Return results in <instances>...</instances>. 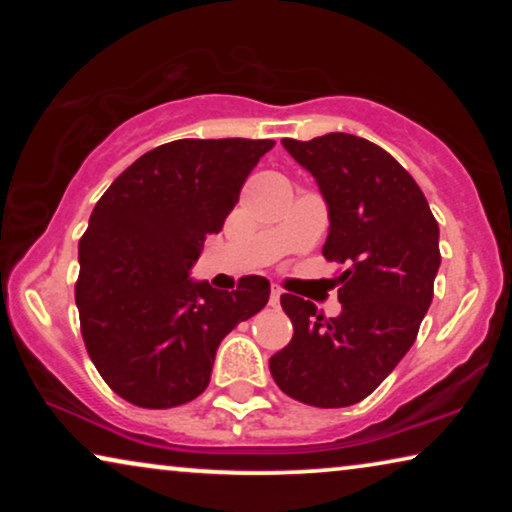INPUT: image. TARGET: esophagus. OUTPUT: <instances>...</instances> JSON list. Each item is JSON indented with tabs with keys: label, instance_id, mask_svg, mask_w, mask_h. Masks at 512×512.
<instances>
[{
	"label": "esophagus",
	"instance_id": "esophagus-1",
	"mask_svg": "<svg viewBox=\"0 0 512 512\" xmlns=\"http://www.w3.org/2000/svg\"><path fill=\"white\" fill-rule=\"evenodd\" d=\"M279 298H282V289H279V286H272V289H270V305H279Z\"/></svg>",
	"mask_w": 512,
	"mask_h": 512
}]
</instances>
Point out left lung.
<instances>
[{"label":"left lung","instance_id":"obj_1","mask_svg":"<svg viewBox=\"0 0 512 512\" xmlns=\"http://www.w3.org/2000/svg\"><path fill=\"white\" fill-rule=\"evenodd\" d=\"M282 144L328 207L321 254L347 270L338 277V317L324 319L310 300L284 293L293 338L270 359V373L300 403L347 408L373 394L417 338L440 268L438 221L417 181L368 139L328 132Z\"/></svg>","mask_w":512,"mask_h":512}]
</instances>
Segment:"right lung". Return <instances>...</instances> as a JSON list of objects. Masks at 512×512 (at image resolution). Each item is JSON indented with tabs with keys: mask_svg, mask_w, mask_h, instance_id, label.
I'll use <instances>...</instances> for the list:
<instances>
[{
	"mask_svg": "<svg viewBox=\"0 0 512 512\" xmlns=\"http://www.w3.org/2000/svg\"><path fill=\"white\" fill-rule=\"evenodd\" d=\"M272 139H177L107 188L79 242L81 333L90 361L139 408H174L207 389L216 349L270 298L265 277L237 291L191 279Z\"/></svg>",
	"mask_w": 512,
	"mask_h": 512,
	"instance_id": "right-lung-1",
	"label": "right lung"
}]
</instances>
